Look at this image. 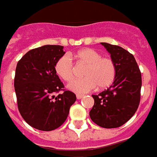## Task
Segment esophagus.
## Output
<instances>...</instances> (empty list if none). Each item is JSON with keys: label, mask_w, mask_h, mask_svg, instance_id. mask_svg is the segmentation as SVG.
Listing matches in <instances>:
<instances>
[{"label": "esophagus", "mask_w": 157, "mask_h": 157, "mask_svg": "<svg viewBox=\"0 0 157 157\" xmlns=\"http://www.w3.org/2000/svg\"><path fill=\"white\" fill-rule=\"evenodd\" d=\"M83 96H84L83 94H76V97H77V99H78V100H80L81 98H83Z\"/></svg>", "instance_id": "esophagus-1"}]
</instances>
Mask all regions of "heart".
<instances>
[{
	"label": "heart",
	"instance_id": "1",
	"mask_svg": "<svg viewBox=\"0 0 157 157\" xmlns=\"http://www.w3.org/2000/svg\"><path fill=\"white\" fill-rule=\"evenodd\" d=\"M78 63L86 65L84 78L71 82L67 88L75 93H86L97 87L101 90L110 87L117 76V65L114 60L92 48H84L70 54ZM56 73L62 79L69 82L74 77V67L68 55L60 56L55 64Z\"/></svg>",
	"mask_w": 157,
	"mask_h": 157
}]
</instances>
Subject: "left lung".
Masks as SVG:
<instances>
[{
	"label": "left lung",
	"mask_w": 157,
	"mask_h": 157,
	"mask_svg": "<svg viewBox=\"0 0 157 157\" xmlns=\"http://www.w3.org/2000/svg\"><path fill=\"white\" fill-rule=\"evenodd\" d=\"M117 65L113 84L99 94H93L94 103L90 112L91 120L105 128L122 126L134 116L140 101L142 78L134 56L118 45L101 43Z\"/></svg>",
	"instance_id": "obj_1"
}]
</instances>
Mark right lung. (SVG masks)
Returning <instances> with one entry per match:
<instances>
[{
	"label": "right lung",
	"mask_w": 157,
	"mask_h": 157,
	"mask_svg": "<svg viewBox=\"0 0 157 157\" xmlns=\"http://www.w3.org/2000/svg\"><path fill=\"white\" fill-rule=\"evenodd\" d=\"M64 54L62 45H44L28 52L17 64L14 87L17 108L25 122L36 129L59 128L76 101L75 94L64 90L56 73V63ZM56 93L59 94L55 97Z\"/></svg>",
	"instance_id": "add662e5"
}]
</instances>
